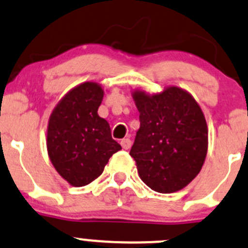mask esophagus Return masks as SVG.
<instances>
[{"label":"esophagus","mask_w":248,"mask_h":248,"mask_svg":"<svg viewBox=\"0 0 248 248\" xmlns=\"http://www.w3.org/2000/svg\"><path fill=\"white\" fill-rule=\"evenodd\" d=\"M121 145L123 147V149H129L131 147V141L129 139H123L121 141Z\"/></svg>","instance_id":"obj_1"}]
</instances>
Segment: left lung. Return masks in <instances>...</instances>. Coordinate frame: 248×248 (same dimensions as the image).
Returning a JSON list of instances; mask_svg holds the SVG:
<instances>
[{
  "label": "left lung",
  "instance_id": "1",
  "mask_svg": "<svg viewBox=\"0 0 248 248\" xmlns=\"http://www.w3.org/2000/svg\"><path fill=\"white\" fill-rule=\"evenodd\" d=\"M140 129L130 155L145 185L161 193L179 191L196 178L208 152V126L197 101L178 87L148 95L134 92Z\"/></svg>",
  "mask_w": 248,
  "mask_h": 248
}]
</instances>
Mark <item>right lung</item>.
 <instances>
[{"label": "right lung", "mask_w": 248, "mask_h": 248, "mask_svg": "<svg viewBox=\"0 0 248 248\" xmlns=\"http://www.w3.org/2000/svg\"><path fill=\"white\" fill-rule=\"evenodd\" d=\"M103 98L98 83H81L63 96L48 119V156L61 177L75 187L96 179L122 149L112 139L109 124L98 114Z\"/></svg>", "instance_id": "obj_1"}]
</instances>
